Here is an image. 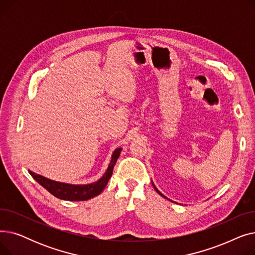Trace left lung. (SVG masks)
Returning a JSON list of instances; mask_svg holds the SVG:
<instances>
[{"mask_svg": "<svg viewBox=\"0 0 255 255\" xmlns=\"http://www.w3.org/2000/svg\"><path fill=\"white\" fill-rule=\"evenodd\" d=\"M153 186H154V184H153ZM154 188H155V190H156V191H157V192H158V193H159L160 195H161V196H162V197H164V198H166V197H165V196H164V195H163V194H162L161 192H159V190H158V189L156 188V187H155V186H154Z\"/></svg>", "mask_w": 255, "mask_h": 255, "instance_id": "left-lung-1", "label": "left lung"}]
</instances>
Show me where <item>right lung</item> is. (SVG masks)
Listing matches in <instances>:
<instances>
[{
	"label": "right lung",
	"mask_w": 255,
	"mask_h": 255,
	"mask_svg": "<svg viewBox=\"0 0 255 255\" xmlns=\"http://www.w3.org/2000/svg\"><path fill=\"white\" fill-rule=\"evenodd\" d=\"M120 153H121V149H117L114 152L112 161L109 165V168H107V170L103 175V177L97 182L88 184V185H70V184L60 183L56 181H51L42 176L36 175V173L32 171H29V172L34 180H36L43 187V188H45L53 196L64 200H73V202H76V200H88L101 193V191L105 188V186L107 185V183H109V180L113 175V169L120 156Z\"/></svg>",
	"instance_id": "obj_1"
}]
</instances>
